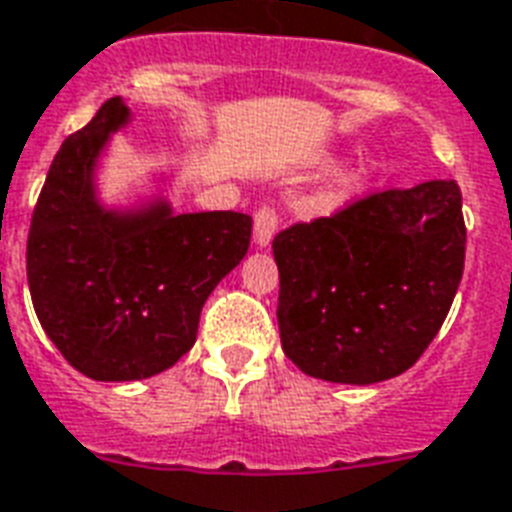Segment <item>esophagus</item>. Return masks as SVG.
Returning a JSON list of instances; mask_svg holds the SVG:
<instances>
[{"label": "esophagus", "mask_w": 512, "mask_h": 512, "mask_svg": "<svg viewBox=\"0 0 512 512\" xmlns=\"http://www.w3.org/2000/svg\"><path fill=\"white\" fill-rule=\"evenodd\" d=\"M276 228H279V215L273 212L271 207H263L257 209L255 215V247L257 249H268L271 247L273 241V233H276Z\"/></svg>", "instance_id": "esophagus-1"}]
</instances>
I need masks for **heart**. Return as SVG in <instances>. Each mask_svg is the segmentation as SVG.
I'll return each mask as SVG.
<instances>
[{
	"label": "heart",
	"mask_w": 512,
	"mask_h": 512,
	"mask_svg": "<svg viewBox=\"0 0 512 512\" xmlns=\"http://www.w3.org/2000/svg\"><path fill=\"white\" fill-rule=\"evenodd\" d=\"M324 167H329V159L327 162H321ZM374 177V167L372 164H353V167H345V170L337 172L335 177H332V188H329V201H345L350 199V196H356V193H361L366 188V185L372 183Z\"/></svg>",
	"instance_id": "obj_1"
}]
</instances>
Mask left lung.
Masks as SVG:
<instances>
[{
    "label": "left lung",
    "mask_w": 512,
    "mask_h": 512,
    "mask_svg": "<svg viewBox=\"0 0 512 512\" xmlns=\"http://www.w3.org/2000/svg\"><path fill=\"white\" fill-rule=\"evenodd\" d=\"M279 332L316 380L374 385L406 372L438 335L465 265L454 180L374 193L273 239Z\"/></svg>",
    "instance_id": "8db88e82"
}]
</instances>
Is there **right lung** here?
<instances>
[{
    "instance_id": "obj_1",
    "label": "right lung",
    "mask_w": 512,
    "mask_h": 512,
    "mask_svg": "<svg viewBox=\"0 0 512 512\" xmlns=\"http://www.w3.org/2000/svg\"><path fill=\"white\" fill-rule=\"evenodd\" d=\"M130 124V106L111 98L66 138L28 231L36 319L60 356L98 382L148 380L188 353L207 297L252 236L241 212L177 215L175 170L148 172L130 199H103L100 164Z\"/></svg>"
}]
</instances>
